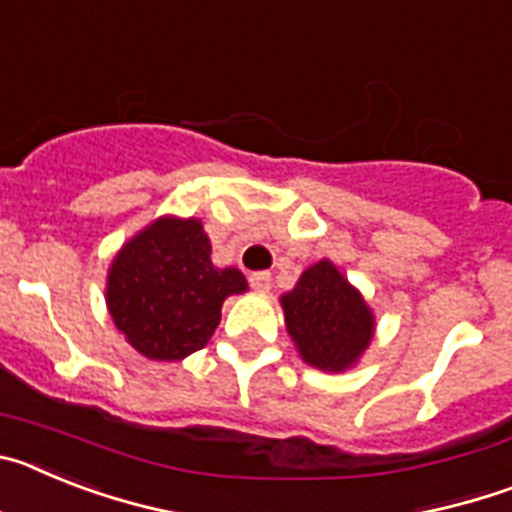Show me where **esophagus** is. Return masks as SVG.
Segmentation results:
<instances>
[{
  "mask_svg": "<svg viewBox=\"0 0 512 512\" xmlns=\"http://www.w3.org/2000/svg\"><path fill=\"white\" fill-rule=\"evenodd\" d=\"M251 287L256 289V292H261V295H266L271 289V274L269 271H256V274H251Z\"/></svg>",
  "mask_w": 512,
  "mask_h": 512,
  "instance_id": "esophagus-1",
  "label": "esophagus"
}]
</instances>
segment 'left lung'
Listing matches in <instances>:
<instances>
[{
	"mask_svg": "<svg viewBox=\"0 0 512 512\" xmlns=\"http://www.w3.org/2000/svg\"><path fill=\"white\" fill-rule=\"evenodd\" d=\"M279 305L297 354L312 369L343 374L372 346L374 310L330 259L307 266Z\"/></svg>",
	"mask_w": 512,
	"mask_h": 512,
	"instance_id": "1",
	"label": "left lung"
}]
</instances>
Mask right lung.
<instances>
[{
  "instance_id": "right-lung-1",
  "label": "right lung",
  "mask_w": 512,
  "mask_h": 512,
  "mask_svg": "<svg viewBox=\"0 0 512 512\" xmlns=\"http://www.w3.org/2000/svg\"><path fill=\"white\" fill-rule=\"evenodd\" d=\"M197 217L161 215L112 256L104 302L125 341L151 361H182L207 346L223 302L248 292L235 266L212 264Z\"/></svg>"
}]
</instances>
